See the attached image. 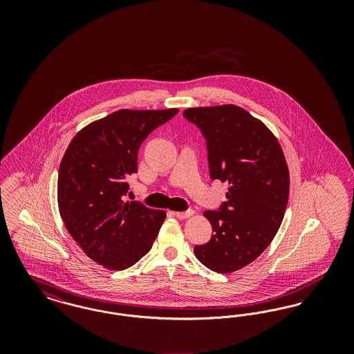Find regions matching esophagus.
<instances>
[{
    "label": "esophagus",
    "instance_id": "34e87169",
    "mask_svg": "<svg viewBox=\"0 0 354 354\" xmlns=\"http://www.w3.org/2000/svg\"><path fill=\"white\" fill-rule=\"evenodd\" d=\"M194 215V211L192 209H187V211H183V212H175V216L178 218V219H187V218H189V216H192Z\"/></svg>",
    "mask_w": 354,
    "mask_h": 354
}]
</instances>
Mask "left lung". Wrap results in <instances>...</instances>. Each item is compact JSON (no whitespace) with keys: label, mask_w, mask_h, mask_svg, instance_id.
<instances>
[{"label":"left lung","mask_w":354,"mask_h":354,"mask_svg":"<svg viewBox=\"0 0 354 354\" xmlns=\"http://www.w3.org/2000/svg\"><path fill=\"white\" fill-rule=\"evenodd\" d=\"M207 142L212 180L228 182L227 202L205 211L214 235L195 245L209 270L230 273L257 259L277 234L289 196V171L283 150L268 127L235 104L183 111Z\"/></svg>","instance_id":"obj_1"}]
</instances>
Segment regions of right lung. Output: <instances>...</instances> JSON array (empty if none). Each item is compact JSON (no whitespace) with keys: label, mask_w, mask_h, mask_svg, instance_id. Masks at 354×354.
<instances>
[{"label":"right lung","mask_w":354,"mask_h":354,"mask_svg":"<svg viewBox=\"0 0 354 354\" xmlns=\"http://www.w3.org/2000/svg\"><path fill=\"white\" fill-rule=\"evenodd\" d=\"M179 113L119 110L73 138L58 172V207L71 237L98 264L113 270L134 266L151 250L166 212L124 202L138 150L160 124Z\"/></svg>","instance_id":"1"}]
</instances>
